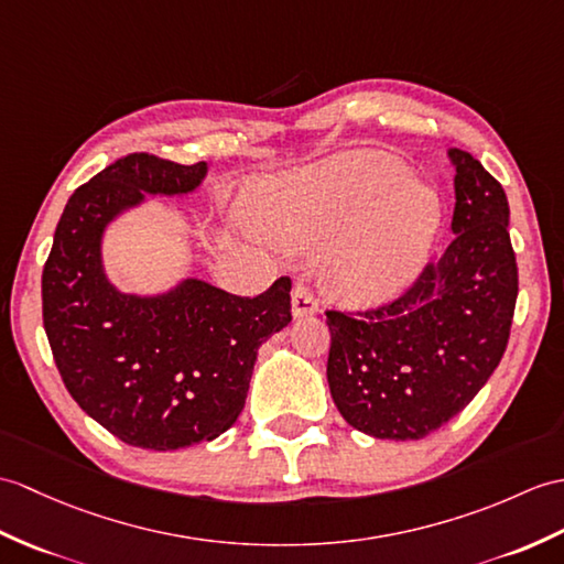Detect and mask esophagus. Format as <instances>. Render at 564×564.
Here are the masks:
<instances>
[{
  "mask_svg": "<svg viewBox=\"0 0 564 564\" xmlns=\"http://www.w3.org/2000/svg\"><path fill=\"white\" fill-rule=\"evenodd\" d=\"M291 305H293V317H307V314H314L319 310L317 297H314V293L310 291L305 283H297L293 288Z\"/></svg>",
  "mask_w": 564,
  "mask_h": 564,
  "instance_id": "obj_1",
  "label": "esophagus"
}]
</instances>
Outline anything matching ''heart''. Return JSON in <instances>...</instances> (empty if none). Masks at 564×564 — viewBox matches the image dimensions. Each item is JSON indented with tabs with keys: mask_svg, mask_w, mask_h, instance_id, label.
<instances>
[{
	"mask_svg": "<svg viewBox=\"0 0 564 564\" xmlns=\"http://www.w3.org/2000/svg\"><path fill=\"white\" fill-rule=\"evenodd\" d=\"M409 180L389 155H352L310 182L261 194L252 216L314 250L336 245L326 267L332 293L350 305H377L415 279L437 232V199Z\"/></svg>",
	"mask_w": 564,
	"mask_h": 564,
	"instance_id": "b5f03b06",
	"label": "heart"
}]
</instances>
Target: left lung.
<instances>
[{
	"label": "left lung",
	"instance_id": "obj_1",
	"mask_svg": "<svg viewBox=\"0 0 564 564\" xmlns=\"http://www.w3.org/2000/svg\"><path fill=\"white\" fill-rule=\"evenodd\" d=\"M454 240L391 303L326 310L332 399L346 423L377 440H423L462 413L500 365L519 271L509 204L474 155L449 149Z\"/></svg>",
	"mask_w": 564,
	"mask_h": 564
}]
</instances>
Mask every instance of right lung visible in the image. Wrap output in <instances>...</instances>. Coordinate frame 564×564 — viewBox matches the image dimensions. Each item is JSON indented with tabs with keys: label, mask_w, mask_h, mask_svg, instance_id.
Wrapping results in <instances>:
<instances>
[{
	"label": "right lung",
	"mask_w": 564,
	"mask_h": 564,
	"mask_svg": "<svg viewBox=\"0 0 564 564\" xmlns=\"http://www.w3.org/2000/svg\"><path fill=\"white\" fill-rule=\"evenodd\" d=\"M206 163L129 153L78 187L43 269V324L72 399L132 447L212 442L242 413L257 350L291 322V279L240 297L187 279L161 295L105 276L102 232L143 194H189Z\"/></svg>",
	"instance_id": "right-lung-1"
}]
</instances>
